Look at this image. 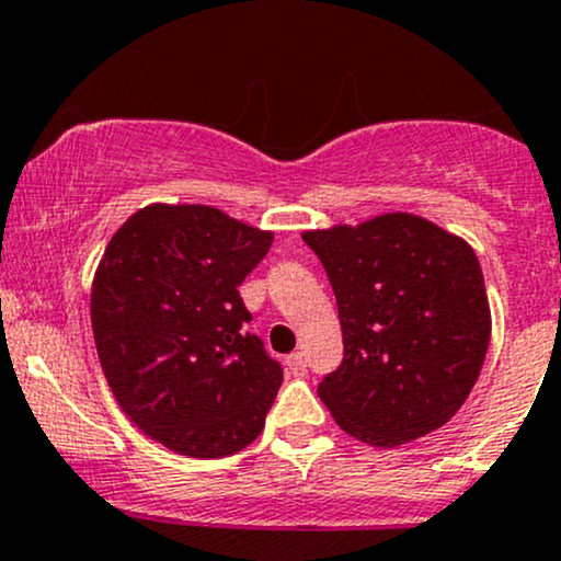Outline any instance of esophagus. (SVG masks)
<instances>
[{
    "label": "esophagus",
    "mask_w": 561,
    "mask_h": 561,
    "mask_svg": "<svg viewBox=\"0 0 561 561\" xmlns=\"http://www.w3.org/2000/svg\"><path fill=\"white\" fill-rule=\"evenodd\" d=\"M285 366H287V371H289V375H293V377H306V375H308L306 358H302L300 353H293V356H287Z\"/></svg>",
    "instance_id": "esophagus-1"
}]
</instances>
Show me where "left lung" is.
<instances>
[{
  "mask_svg": "<svg viewBox=\"0 0 561 561\" xmlns=\"http://www.w3.org/2000/svg\"><path fill=\"white\" fill-rule=\"evenodd\" d=\"M337 298L343 362L319 398L347 435L401 446L443 427L478 382L491 308L474 250L411 214L306 231Z\"/></svg>",
  "mask_w": 561,
  "mask_h": 561,
  "instance_id": "obj_1",
  "label": "left lung"
}]
</instances>
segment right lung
Returning a JSON list of instances; mask_svg holds the SVG:
<instances>
[{"label":"right lung","instance_id":"add662e5","mask_svg":"<svg viewBox=\"0 0 561 561\" xmlns=\"http://www.w3.org/2000/svg\"><path fill=\"white\" fill-rule=\"evenodd\" d=\"M272 231L210 205H147L113 234L92 285V330L121 409L165 448L197 459L261 435L282 364L248 330L244 276Z\"/></svg>","mask_w":561,"mask_h":561}]
</instances>
